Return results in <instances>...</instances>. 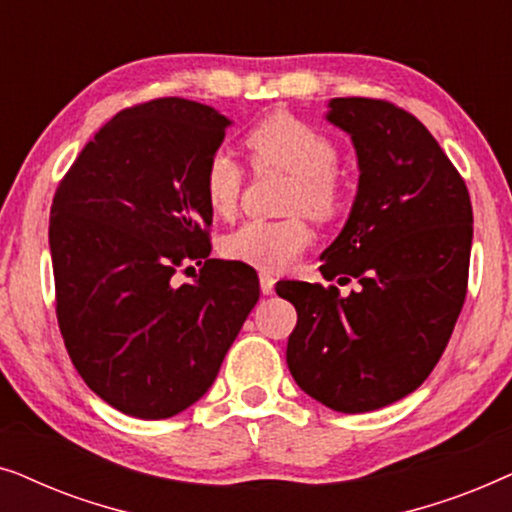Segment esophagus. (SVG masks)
Returning <instances> with one entry per match:
<instances>
[{
    "label": "esophagus",
    "mask_w": 512,
    "mask_h": 512,
    "mask_svg": "<svg viewBox=\"0 0 512 512\" xmlns=\"http://www.w3.org/2000/svg\"><path fill=\"white\" fill-rule=\"evenodd\" d=\"M258 279H261L263 296H272V293H275V277H272L268 270H261L258 272Z\"/></svg>",
    "instance_id": "1"
}]
</instances>
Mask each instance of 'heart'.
<instances>
[{
    "instance_id": "1",
    "label": "heart",
    "mask_w": 512,
    "mask_h": 512,
    "mask_svg": "<svg viewBox=\"0 0 512 512\" xmlns=\"http://www.w3.org/2000/svg\"><path fill=\"white\" fill-rule=\"evenodd\" d=\"M256 167H277L293 177L289 209L328 221L345 200L338 167V146L300 118L277 111L251 125L244 135ZM244 186V170L226 149L214 151L202 170V195L216 216L235 214ZM312 242V230L300 216L282 221L251 219L223 237V254L261 270H284Z\"/></svg>"
}]
</instances>
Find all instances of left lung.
I'll return each mask as SVG.
<instances>
[{
	"label": "left lung",
	"instance_id": "8db88e82",
	"mask_svg": "<svg viewBox=\"0 0 512 512\" xmlns=\"http://www.w3.org/2000/svg\"><path fill=\"white\" fill-rule=\"evenodd\" d=\"M328 121L352 137L359 191L321 254L338 286L279 282L298 324L286 363L307 396L356 415L412 394L443 356L464 307L473 242L468 188L415 116L387 100L335 97Z\"/></svg>",
	"mask_w": 512,
	"mask_h": 512
}]
</instances>
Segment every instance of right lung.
<instances>
[{
	"instance_id": "1",
	"label": "right lung",
	"mask_w": 512,
	"mask_h": 512,
	"mask_svg": "<svg viewBox=\"0 0 512 512\" xmlns=\"http://www.w3.org/2000/svg\"><path fill=\"white\" fill-rule=\"evenodd\" d=\"M228 125L184 97L123 109L55 191L62 340L83 382L130 417L167 419L205 396L261 296L249 265L209 258L202 170ZM193 262L201 275L174 285Z\"/></svg>"
}]
</instances>
